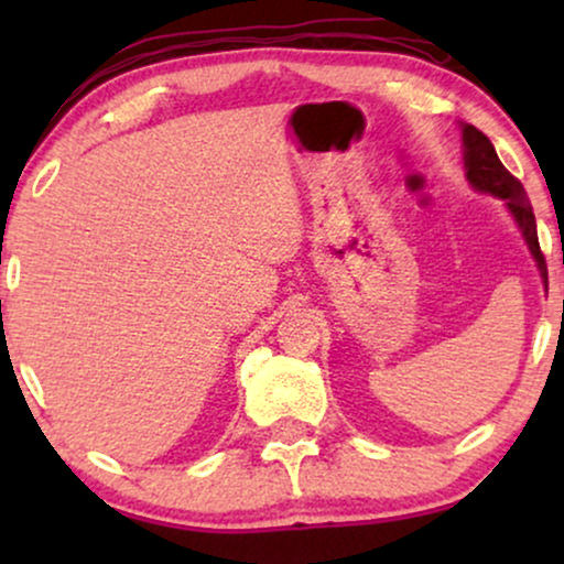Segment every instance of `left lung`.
<instances>
[{"label":"left lung","mask_w":564,"mask_h":564,"mask_svg":"<svg viewBox=\"0 0 564 564\" xmlns=\"http://www.w3.org/2000/svg\"><path fill=\"white\" fill-rule=\"evenodd\" d=\"M462 135H465V166H467L469 184H473L475 189L490 192V195L506 199L508 210L513 213L516 223H519L523 236H527L529 249L534 253L536 267L539 272H542L544 284H546V261H544L542 249H539L536 220L527 197V189H523V184L516 180L503 164H500L490 138L485 135L482 130H477L475 126H465L462 128Z\"/></svg>","instance_id":"8db88e82"}]
</instances>
